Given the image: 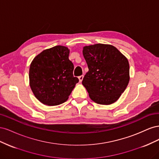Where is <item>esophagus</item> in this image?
I'll use <instances>...</instances> for the list:
<instances>
[{
    "label": "esophagus",
    "mask_w": 159,
    "mask_h": 159,
    "mask_svg": "<svg viewBox=\"0 0 159 159\" xmlns=\"http://www.w3.org/2000/svg\"><path fill=\"white\" fill-rule=\"evenodd\" d=\"M79 81H80V82H81V81H82V80H83V79H84V75H80V76H79Z\"/></svg>",
    "instance_id": "34e87169"
}]
</instances>
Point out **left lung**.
<instances>
[{"mask_svg":"<svg viewBox=\"0 0 159 159\" xmlns=\"http://www.w3.org/2000/svg\"><path fill=\"white\" fill-rule=\"evenodd\" d=\"M83 55L89 71L82 84L89 98L102 105L115 103L129 81V64L126 57L111 45L84 46Z\"/></svg>","mask_w":159,"mask_h":159,"instance_id":"obj_1","label":"left lung"}]
</instances>
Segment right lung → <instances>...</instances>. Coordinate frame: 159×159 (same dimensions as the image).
<instances>
[{
	"instance_id": "obj_1",
	"label": "right lung",
	"mask_w": 159,
	"mask_h": 159,
	"mask_svg": "<svg viewBox=\"0 0 159 159\" xmlns=\"http://www.w3.org/2000/svg\"><path fill=\"white\" fill-rule=\"evenodd\" d=\"M70 50L56 46L37 55L30 66V86L34 95L44 105H57L66 102L79 80L73 75Z\"/></svg>"
}]
</instances>
